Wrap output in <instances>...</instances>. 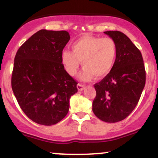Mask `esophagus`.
<instances>
[{
	"instance_id": "1",
	"label": "esophagus",
	"mask_w": 158,
	"mask_h": 158,
	"mask_svg": "<svg viewBox=\"0 0 158 158\" xmlns=\"http://www.w3.org/2000/svg\"><path fill=\"white\" fill-rule=\"evenodd\" d=\"M77 88L79 90H83L85 88V85H81V84H78L77 85Z\"/></svg>"
}]
</instances>
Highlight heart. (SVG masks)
<instances>
[{
  "mask_svg": "<svg viewBox=\"0 0 158 158\" xmlns=\"http://www.w3.org/2000/svg\"><path fill=\"white\" fill-rule=\"evenodd\" d=\"M72 50H64L61 61L66 72L71 77L77 73L81 61L84 70L80 79L90 81L94 77H105L113 68L117 59V48L111 38H100L85 35L72 44Z\"/></svg>",
  "mask_w": 158,
  "mask_h": 158,
  "instance_id": "obj_1",
  "label": "heart"
}]
</instances>
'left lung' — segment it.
I'll return each instance as SVG.
<instances>
[{"label": "left lung", "instance_id": "obj_1", "mask_svg": "<svg viewBox=\"0 0 158 158\" xmlns=\"http://www.w3.org/2000/svg\"><path fill=\"white\" fill-rule=\"evenodd\" d=\"M117 48L113 68L94 85L97 95L93 112L101 120L117 123L133 111L146 84V70L142 54L128 36L119 31H106Z\"/></svg>", "mask_w": 158, "mask_h": 158}]
</instances>
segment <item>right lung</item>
I'll return each mask as SVG.
<instances>
[{
	"mask_svg": "<svg viewBox=\"0 0 158 158\" xmlns=\"http://www.w3.org/2000/svg\"><path fill=\"white\" fill-rule=\"evenodd\" d=\"M68 32L41 30L20 47L12 73V88L21 110L38 124L52 126L68 113L77 81L64 70L61 53Z\"/></svg>",
	"mask_w": 158,
	"mask_h": 158,
	"instance_id": "right-lung-1",
	"label": "right lung"
}]
</instances>
